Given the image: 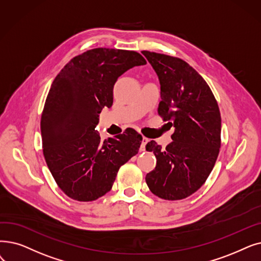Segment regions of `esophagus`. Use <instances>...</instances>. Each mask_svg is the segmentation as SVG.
I'll return each instance as SVG.
<instances>
[{"instance_id": "obj_1", "label": "esophagus", "mask_w": 261, "mask_h": 261, "mask_svg": "<svg viewBox=\"0 0 261 261\" xmlns=\"http://www.w3.org/2000/svg\"><path fill=\"white\" fill-rule=\"evenodd\" d=\"M149 142V140L147 139V138H145V137H143L142 138V144H141V151H145L146 150V144Z\"/></svg>"}]
</instances>
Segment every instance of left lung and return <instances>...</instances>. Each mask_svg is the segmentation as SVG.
Instances as JSON below:
<instances>
[{"label":"left lung","mask_w":261,"mask_h":261,"mask_svg":"<svg viewBox=\"0 0 261 261\" xmlns=\"http://www.w3.org/2000/svg\"><path fill=\"white\" fill-rule=\"evenodd\" d=\"M161 85L158 113L175 127L173 142L162 149L154 141L146 145L156 165L146 175L152 193L166 200L184 199L206 182L221 147V113L202 76L181 59L143 51Z\"/></svg>","instance_id":"obj_1"}]
</instances>
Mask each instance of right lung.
Here are the masks:
<instances>
[{"instance_id": "obj_1", "label": "right lung", "mask_w": 261, "mask_h": 261, "mask_svg": "<svg viewBox=\"0 0 261 261\" xmlns=\"http://www.w3.org/2000/svg\"><path fill=\"white\" fill-rule=\"evenodd\" d=\"M145 64L135 51L96 48L74 56L54 79L40 120L42 151L68 197L93 201L103 196L119 167L139 152L142 135L134 129L102 142L95 128L102 109L113 105L118 76Z\"/></svg>"}]
</instances>
